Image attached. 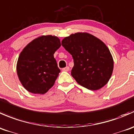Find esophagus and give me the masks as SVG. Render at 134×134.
<instances>
[{
  "mask_svg": "<svg viewBox=\"0 0 134 134\" xmlns=\"http://www.w3.org/2000/svg\"><path fill=\"white\" fill-rule=\"evenodd\" d=\"M70 70V68L68 66H66L65 68H63V71H68Z\"/></svg>",
  "mask_w": 134,
  "mask_h": 134,
  "instance_id": "34e87169",
  "label": "esophagus"
}]
</instances>
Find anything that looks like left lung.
Segmentation results:
<instances>
[{
	"label": "left lung",
	"instance_id": "1",
	"mask_svg": "<svg viewBox=\"0 0 134 134\" xmlns=\"http://www.w3.org/2000/svg\"><path fill=\"white\" fill-rule=\"evenodd\" d=\"M62 46L74 59L71 75L78 84L96 91L108 83L113 70V59L106 45L87 32L66 37Z\"/></svg>",
	"mask_w": 134,
	"mask_h": 134
}]
</instances>
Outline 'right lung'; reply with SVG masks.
Listing matches in <instances>:
<instances>
[{
  "mask_svg": "<svg viewBox=\"0 0 134 134\" xmlns=\"http://www.w3.org/2000/svg\"><path fill=\"white\" fill-rule=\"evenodd\" d=\"M55 36H42L23 49L17 63V73L24 88L34 94H45L53 86L60 72L54 53L60 47Z\"/></svg>",
  "mask_w": 134,
  "mask_h": 134,
  "instance_id": "1",
  "label": "right lung"
}]
</instances>
